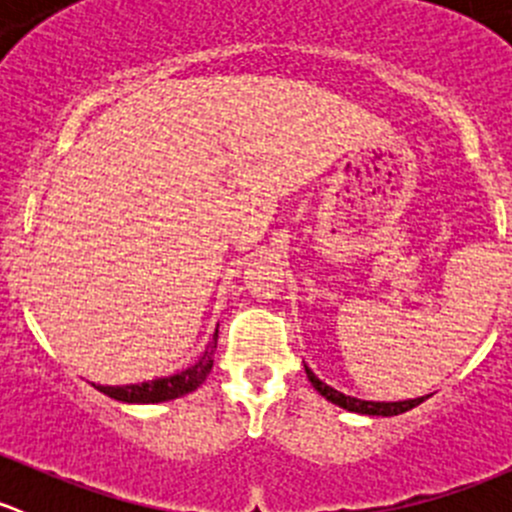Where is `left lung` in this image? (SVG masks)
<instances>
[{
  "label": "left lung",
  "instance_id": "obj_1",
  "mask_svg": "<svg viewBox=\"0 0 512 512\" xmlns=\"http://www.w3.org/2000/svg\"><path fill=\"white\" fill-rule=\"evenodd\" d=\"M304 371H307V379L312 381L314 389L319 391V394L324 396L327 401H332L334 406H339V409H347L352 411V414H364V416H399V414H406V411H411L414 406L423 404V401L428 399L431 394L426 396H418V399H406V401H364V399H356V396H347L342 394V391H337L334 386L324 384L319 376H314V371L309 369L307 364H304Z\"/></svg>",
  "mask_w": 512,
  "mask_h": 512
}]
</instances>
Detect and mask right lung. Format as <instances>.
<instances>
[{
  "mask_svg": "<svg viewBox=\"0 0 512 512\" xmlns=\"http://www.w3.org/2000/svg\"><path fill=\"white\" fill-rule=\"evenodd\" d=\"M218 349V329H215L213 339L208 342L205 352L195 364L188 369L178 371L173 376H158V379L141 381V384H126V386H101L94 384L101 394L111 396V399L123 401V404H163V401L180 399V396L190 394L198 389L205 379H208L210 369H213V356Z\"/></svg>",
  "mask_w": 512,
  "mask_h": 512,
  "instance_id": "right-lung-1",
  "label": "right lung"
}]
</instances>
